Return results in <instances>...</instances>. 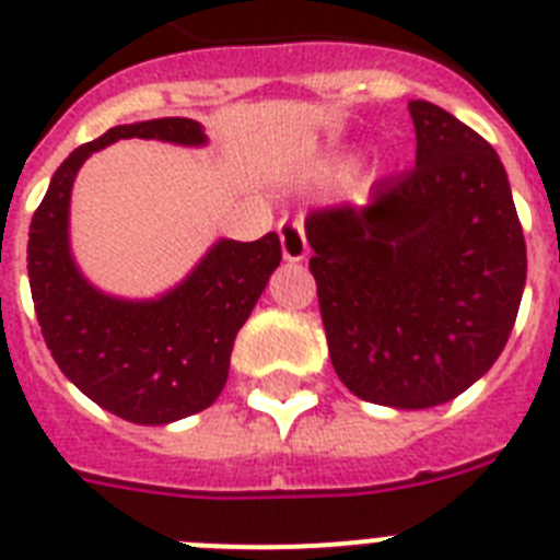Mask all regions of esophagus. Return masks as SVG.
I'll use <instances>...</instances> for the list:
<instances>
[{
	"label": "esophagus",
	"instance_id": "1",
	"mask_svg": "<svg viewBox=\"0 0 560 560\" xmlns=\"http://www.w3.org/2000/svg\"><path fill=\"white\" fill-rule=\"evenodd\" d=\"M280 232V246H283V257L289 264H300L308 255V241H305V232L300 221H280L277 226Z\"/></svg>",
	"mask_w": 560,
	"mask_h": 560
}]
</instances>
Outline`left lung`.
<instances>
[{"label":"left lung","mask_w":560,"mask_h":560,"mask_svg":"<svg viewBox=\"0 0 560 560\" xmlns=\"http://www.w3.org/2000/svg\"><path fill=\"white\" fill-rule=\"evenodd\" d=\"M415 167L364 205L316 207L314 249L330 361L361 400L429 409L457 398L508 345L527 249L499 153L446 108L409 101Z\"/></svg>","instance_id":"obj_1"}]
</instances>
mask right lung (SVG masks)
Returning a JSON list of instances; mask_svg holds the SVG:
<instances>
[{"label": "right lung", "mask_w": 560, "mask_h": 560, "mask_svg": "<svg viewBox=\"0 0 560 560\" xmlns=\"http://www.w3.org/2000/svg\"><path fill=\"white\" fill-rule=\"evenodd\" d=\"M207 145L187 117L114 126L61 162L27 241V275L49 353L86 398L140 427H165L219 398L237 330L280 266V237L241 244L221 237L199 266L156 300L103 294L69 249V196L83 162L117 140Z\"/></svg>", "instance_id": "add662e5"}]
</instances>
